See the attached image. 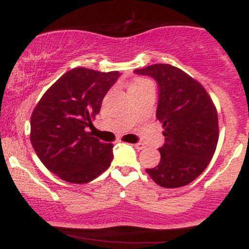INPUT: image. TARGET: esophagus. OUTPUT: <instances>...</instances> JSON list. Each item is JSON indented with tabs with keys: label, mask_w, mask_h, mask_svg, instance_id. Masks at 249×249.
Instances as JSON below:
<instances>
[{
	"label": "esophagus",
	"mask_w": 249,
	"mask_h": 249,
	"mask_svg": "<svg viewBox=\"0 0 249 249\" xmlns=\"http://www.w3.org/2000/svg\"><path fill=\"white\" fill-rule=\"evenodd\" d=\"M133 146H134V148H136V150H138V151H141L145 147L144 144H141V142H138V144H134Z\"/></svg>",
	"instance_id": "34e87169"
}]
</instances>
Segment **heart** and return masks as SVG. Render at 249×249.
<instances>
[{"mask_svg": "<svg viewBox=\"0 0 249 249\" xmlns=\"http://www.w3.org/2000/svg\"><path fill=\"white\" fill-rule=\"evenodd\" d=\"M146 90H153V83L150 79L146 78H137L134 79L130 87V93L134 95V93L142 92Z\"/></svg>", "mask_w": 249, "mask_h": 249, "instance_id": "b5f03b06", "label": "heart"}]
</instances>
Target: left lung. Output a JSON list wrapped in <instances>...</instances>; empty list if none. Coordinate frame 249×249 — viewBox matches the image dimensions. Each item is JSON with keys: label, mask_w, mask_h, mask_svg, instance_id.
Instances as JSON below:
<instances>
[{"label": "left lung", "mask_w": 249, "mask_h": 249, "mask_svg": "<svg viewBox=\"0 0 249 249\" xmlns=\"http://www.w3.org/2000/svg\"><path fill=\"white\" fill-rule=\"evenodd\" d=\"M158 83L157 119L162 124L165 144L160 161L146 168L159 186L181 187L204 172L215 152L219 139L216 107L205 88L179 68L152 64L137 69Z\"/></svg>", "instance_id": "obj_1"}]
</instances>
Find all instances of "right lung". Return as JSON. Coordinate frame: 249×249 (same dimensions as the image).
Here are the masks:
<instances>
[{"mask_svg": "<svg viewBox=\"0 0 249 249\" xmlns=\"http://www.w3.org/2000/svg\"><path fill=\"white\" fill-rule=\"evenodd\" d=\"M118 71L75 68L59 77L34 108L30 142L39 160L58 178L87 184L107 171L112 144L88 132Z\"/></svg>", "mask_w": 249, "mask_h": 249, "instance_id": "add662e5", "label": "right lung"}]
</instances>
